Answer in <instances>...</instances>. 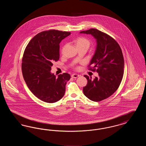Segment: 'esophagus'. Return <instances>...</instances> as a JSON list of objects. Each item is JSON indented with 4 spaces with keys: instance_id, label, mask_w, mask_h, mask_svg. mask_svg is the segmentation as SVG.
Wrapping results in <instances>:
<instances>
[{
    "instance_id": "1",
    "label": "esophagus",
    "mask_w": 146,
    "mask_h": 146,
    "mask_svg": "<svg viewBox=\"0 0 146 146\" xmlns=\"http://www.w3.org/2000/svg\"><path fill=\"white\" fill-rule=\"evenodd\" d=\"M79 75L76 74H73L72 75V77L73 78H78V77H79Z\"/></svg>"
}]
</instances>
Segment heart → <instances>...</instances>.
<instances>
[{"label":"heart","instance_id":"obj_1","mask_svg":"<svg viewBox=\"0 0 146 146\" xmlns=\"http://www.w3.org/2000/svg\"><path fill=\"white\" fill-rule=\"evenodd\" d=\"M76 46L80 45H89V41L83 37H80L78 38L76 40Z\"/></svg>","mask_w":146,"mask_h":146}]
</instances>
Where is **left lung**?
Listing matches in <instances>:
<instances>
[{"label":"left lung","instance_id":"8db88e82","mask_svg":"<svg viewBox=\"0 0 146 146\" xmlns=\"http://www.w3.org/2000/svg\"><path fill=\"white\" fill-rule=\"evenodd\" d=\"M80 33L91 35L96 39V47L89 66L98 76L88 80L83 88L84 95L92 101L99 102L111 96L118 89L124 74V60L118 42L113 38L96 29L91 28Z\"/></svg>","mask_w":146,"mask_h":146}]
</instances>
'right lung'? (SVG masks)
I'll use <instances>...</instances> for the list:
<instances>
[{"mask_svg":"<svg viewBox=\"0 0 146 146\" xmlns=\"http://www.w3.org/2000/svg\"><path fill=\"white\" fill-rule=\"evenodd\" d=\"M70 32L57 30L42 32L26 46L22 61V72L29 89L40 100L54 103L61 100L70 76L63 73L56 76L51 72L54 61L60 58V43Z\"/></svg>","mask_w":146,"mask_h":146,"instance_id":"obj_1","label":"right lung"}]
</instances>
